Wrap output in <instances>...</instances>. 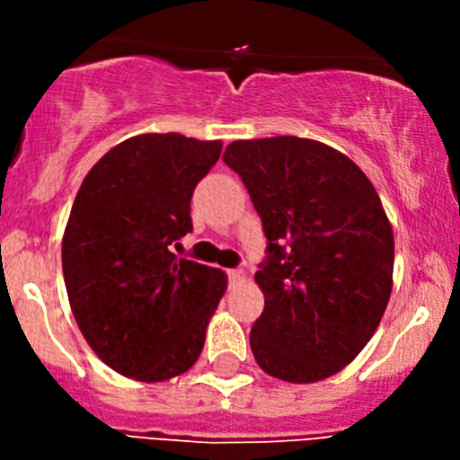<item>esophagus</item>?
Masks as SVG:
<instances>
[{
    "label": "esophagus",
    "instance_id": "34e87169",
    "mask_svg": "<svg viewBox=\"0 0 460 460\" xmlns=\"http://www.w3.org/2000/svg\"><path fill=\"white\" fill-rule=\"evenodd\" d=\"M247 273L244 271H240V269H231L229 271V280H231V285H243V282H247Z\"/></svg>",
    "mask_w": 460,
    "mask_h": 460
}]
</instances>
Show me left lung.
<instances>
[{"instance_id": "left-lung-1", "label": "left lung", "mask_w": 460, "mask_h": 460, "mask_svg": "<svg viewBox=\"0 0 460 460\" xmlns=\"http://www.w3.org/2000/svg\"><path fill=\"white\" fill-rule=\"evenodd\" d=\"M222 160L269 240L253 358L287 383L338 374L374 336L394 285V231L374 184L345 153L307 137L235 140Z\"/></svg>"}]
</instances>
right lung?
<instances>
[{"mask_svg": "<svg viewBox=\"0 0 460 460\" xmlns=\"http://www.w3.org/2000/svg\"><path fill=\"white\" fill-rule=\"evenodd\" d=\"M220 140L142 133L86 173L62 238L68 303L82 336L111 369L140 383L189 372L226 291L222 269L178 260L196 184Z\"/></svg>", "mask_w": 460, "mask_h": 460, "instance_id": "obj_1", "label": "right lung"}]
</instances>
